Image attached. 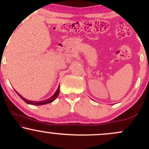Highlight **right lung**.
I'll return each instance as SVG.
<instances>
[{"label": "right lung", "mask_w": 149, "mask_h": 149, "mask_svg": "<svg viewBox=\"0 0 149 149\" xmlns=\"http://www.w3.org/2000/svg\"><path fill=\"white\" fill-rule=\"evenodd\" d=\"M59 87L58 88L57 92H55V93L54 94V95H52V97H51L50 98L48 99V100H44V101H41V102H34V101H30V100H26V99L24 98L23 97H22L21 95H19V94L18 93V92H17V94L19 95V96L20 97V98L22 99V100H24L26 103L27 104H32V105H42V104H48V103H50V102H52L55 100L56 98L58 97V95H59Z\"/></svg>", "instance_id": "1"}]
</instances>
